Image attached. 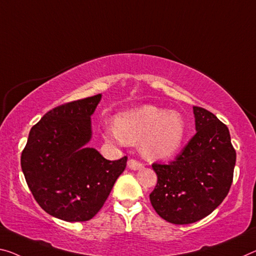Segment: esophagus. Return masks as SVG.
Returning a JSON list of instances; mask_svg holds the SVG:
<instances>
[{
  "instance_id": "obj_1",
  "label": "esophagus",
  "mask_w": 256,
  "mask_h": 256,
  "mask_svg": "<svg viewBox=\"0 0 256 256\" xmlns=\"http://www.w3.org/2000/svg\"><path fill=\"white\" fill-rule=\"evenodd\" d=\"M128 166L131 170H134V171H136V170H140L144 168V164L141 163V162L136 160H133V158H131V160H128Z\"/></svg>"
}]
</instances>
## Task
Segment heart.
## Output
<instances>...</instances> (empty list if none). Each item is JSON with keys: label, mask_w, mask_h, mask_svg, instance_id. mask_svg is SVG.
Instances as JSON below:
<instances>
[{"label": "heart", "mask_w": 256, "mask_h": 256, "mask_svg": "<svg viewBox=\"0 0 256 256\" xmlns=\"http://www.w3.org/2000/svg\"><path fill=\"white\" fill-rule=\"evenodd\" d=\"M116 128H107L109 142L134 144L141 141V152L149 160H164L174 155L184 136V122L180 114L152 104L120 114Z\"/></svg>", "instance_id": "b5f03b06"}]
</instances>
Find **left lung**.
<instances>
[{
	"label": "left lung",
	"mask_w": 256,
	"mask_h": 256,
	"mask_svg": "<svg viewBox=\"0 0 256 256\" xmlns=\"http://www.w3.org/2000/svg\"><path fill=\"white\" fill-rule=\"evenodd\" d=\"M194 134L176 160L152 163L157 184L149 194L158 216L173 224L208 216L228 194L236 150L226 124L205 108L194 106Z\"/></svg>",
	"instance_id": "1"
}]
</instances>
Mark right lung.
<instances>
[{"label":"right lung","mask_w":256,"mask_h":256,"mask_svg":"<svg viewBox=\"0 0 256 256\" xmlns=\"http://www.w3.org/2000/svg\"><path fill=\"white\" fill-rule=\"evenodd\" d=\"M100 99L96 94L48 110L32 128L22 152V170L35 200L60 220L92 218L126 168L128 156L108 160L85 147Z\"/></svg>","instance_id":"add662e5"}]
</instances>
